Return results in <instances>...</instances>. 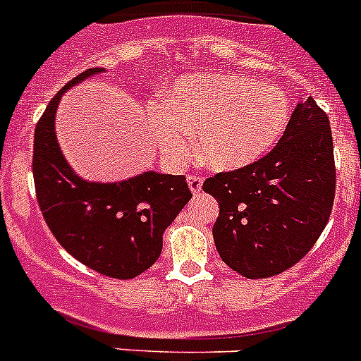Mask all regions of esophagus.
I'll return each instance as SVG.
<instances>
[{"mask_svg": "<svg viewBox=\"0 0 361 361\" xmlns=\"http://www.w3.org/2000/svg\"><path fill=\"white\" fill-rule=\"evenodd\" d=\"M202 183H204V178L200 177V175H195V173H191L188 175V186H190V190L193 191V193H200V190H202Z\"/></svg>", "mask_w": 361, "mask_h": 361, "instance_id": "34e87169", "label": "esophagus"}]
</instances>
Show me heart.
I'll return each mask as SVG.
<instances>
[{
    "mask_svg": "<svg viewBox=\"0 0 361 361\" xmlns=\"http://www.w3.org/2000/svg\"><path fill=\"white\" fill-rule=\"evenodd\" d=\"M289 111L288 95L276 86L229 73H188L152 108L149 128L170 164L190 159L188 132L197 130L200 159L216 170H237L279 141Z\"/></svg>",
    "mask_w": 361,
    "mask_h": 361,
    "instance_id": "b5f03b06",
    "label": "heart"
}]
</instances>
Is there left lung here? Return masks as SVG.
<instances>
[{
  "mask_svg": "<svg viewBox=\"0 0 361 361\" xmlns=\"http://www.w3.org/2000/svg\"><path fill=\"white\" fill-rule=\"evenodd\" d=\"M333 149L329 117L309 97L267 155L204 180L220 206L213 238L222 262L245 279H269L311 251L333 212Z\"/></svg>",
  "mask_w": 361,
  "mask_h": 361,
  "instance_id": "8db88e82",
  "label": "left lung"
}]
</instances>
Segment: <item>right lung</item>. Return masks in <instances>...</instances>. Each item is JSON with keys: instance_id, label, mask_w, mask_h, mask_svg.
<instances>
[{"instance_id": "right-lung-1", "label": "right lung", "mask_w": 361, "mask_h": 361, "mask_svg": "<svg viewBox=\"0 0 361 361\" xmlns=\"http://www.w3.org/2000/svg\"><path fill=\"white\" fill-rule=\"evenodd\" d=\"M103 68H88L57 92L34 133L32 173L44 222L57 242L86 267L130 280L157 262L162 235L190 202L184 175H142L114 184L86 183L66 164L54 119L63 92Z\"/></svg>"}]
</instances>
